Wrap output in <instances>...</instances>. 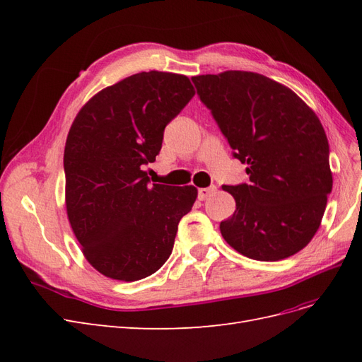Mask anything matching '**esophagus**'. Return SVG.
<instances>
[{
	"instance_id": "34e87169",
	"label": "esophagus",
	"mask_w": 362,
	"mask_h": 362,
	"mask_svg": "<svg viewBox=\"0 0 362 362\" xmlns=\"http://www.w3.org/2000/svg\"><path fill=\"white\" fill-rule=\"evenodd\" d=\"M216 192V187L213 185V187H206V189H199L198 190V199L199 201H205L208 196H211L213 193Z\"/></svg>"
}]
</instances>
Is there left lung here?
<instances>
[{"label":"left lung","instance_id":"left-lung-1","mask_svg":"<svg viewBox=\"0 0 362 362\" xmlns=\"http://www.w3.org/2000/svg\"><path fill=\"white\" fill-rule=\"evenodd\" d=\"M192 81L247 184L223 185L235 211L221 222L226 243L258 261L298 254L320 226L332 190L329 144L319 117L288 87L267 76L226 71Z\"/></svg>","mask_w":362,"mask_h":362}]
</instances>
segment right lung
Instances as JSON below:
<instances>
[{"label": "right lung", "mask_w": 362, "mask_h": 362, "mask_svg": "<svg viewBox=\"0 0 362 362\" xmlns=\"http://www.w3.org/2000/svg\"><path fill=\"white\" fill-rule=\"evenodd\" d=\"M194 95L185 75L140 72L98 92L76 115L64 146L66 211L83 254L104 276L133 282L172 254L193 185L151 184L164 128Z\"/></svg>", "instance_id": "add662e5"}]
</instances>
